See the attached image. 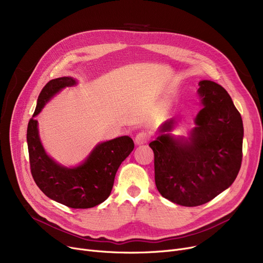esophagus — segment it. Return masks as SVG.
Wrapping results in <instances>:
<instances>
[{
    "label": "esophagus",
    "mask_w": 263,
    "mask_h": 263,
    "mask_svg": "<svg viewBox=\"0 0 263 263\" xmlns=\"http://www.w3.org/2000/svg\"><path fill=\"white\" fill-rule=\"evenodd\" d=\"M148 140H149V137H148V134H147V133H145V132H140V133L136 134L135 139H134V142H135L136 145L140 146V145L146 144V143L148 142Z\"/></svg>",
    "instance_id": "1"
}]
</instances>
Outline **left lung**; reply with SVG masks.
Masks as SVG:
<instances>
[{"instance_id": "obj_1", "label": "left lung", "mask_w": 263, "mask_h": 263, "mask_svg": "<svg viewBox=\"0 0 263 263\" xmlns=\"http://www.w3.org/2000/svg\"><path fill=\"white\" fill-rule=\"evenodd\" d=\"M202 108L187 139L171 131L175 118L162 123L149 144L155 154V180L160 194L174 203L196 206L228 189L242 162L243 121L229 93L215 82L198 83Z\"/></svg>"}]
</instances>
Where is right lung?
Returning <instances> with one entry per match:
<instances>
[{"label": "right lung", "instance_id": "obj_1", "mask_svg": "<svg viewBox=\"0 0 263 263\" xmlns=\"http://www.w3.org/2000/svg\"><path fill=\"white\" fill-rule=\"evenodd\" d=\"M77 85L71 77L51 80L41 90L33 117L27 124L31 173L37 186L52 200L73 209H87L103 202L113 189L116 172L132 153L134 143L124 135L99 143L76 167H65L50 158L41 144L35 119L46 103L63 88Z\"/></svg>", "mask_w": 263, "mask_h": 263}]
</instances>
